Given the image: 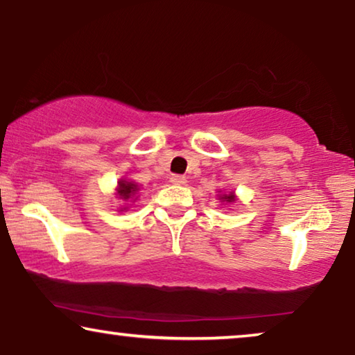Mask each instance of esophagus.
<instances>
[{"instance_id": "34e87169", "label": "esophagus", "mask_w": 355, "mask_h": 355, "mask_svg": "<svg viewBox=\"0 0 355 355\" xmlns=\"http://www.w3.org/2000/svg\"><path fill=\"white\" fill-rule=\"evenodd\" d=\"M171 182L178 184V186H184V184L187 182V179H186V176H181V174H173Z\"/></svg>"}]
</instances>
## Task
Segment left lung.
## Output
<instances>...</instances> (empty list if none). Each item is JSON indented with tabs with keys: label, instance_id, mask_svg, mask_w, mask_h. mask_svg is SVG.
Masks as SVG:
<instances>
[{
	"label": "left lung",
	"instance_id": "obj_1",
	"mask_svg": "<svg viewBox=\"0 0 355 355\" xmlns=\"http://www.w3.org/2000/svg\"><path fill=\"white\" fill-rule=\"evenodd\" d=\"M221 198H223V202H227V203L234 202V196H232V193H230V196H223Z\"/></svg>",
	"mask_w": 355,
	"mask_h": 355
}]
</instances>
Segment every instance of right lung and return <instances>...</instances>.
Wrapping results in <instances>:
<instances>
[{"label":"right lung","mask_w":355,"mask_h":355,"mask_svg":"<svg viewBox=\"0 0 355 355\" xmlns=\"http://www.w3.org/2000/svg\"><path fill=\"white\" fill-rule=\"evenodd\" d=\"M137 191H139V189H137V186H135V184L128 182V181H119L118 196H119V198H123V200H129V198L132 197Z\"/></svg>","instance_id":"obj_1"}]
</instances>
